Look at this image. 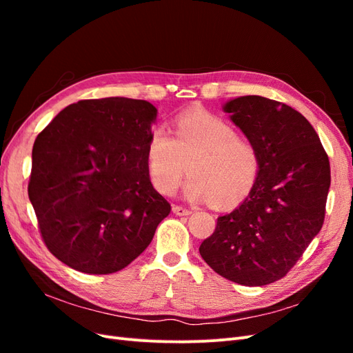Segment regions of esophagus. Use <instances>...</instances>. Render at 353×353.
<instances>
[{
	"label": "esophagus",
	"instance_id": "34e87169",
	"mask_svg": "<svg viewBox=\"0 0 353 353\" xmlns=\"http://www.w3.org/2000/svg\"><path fill=\"white\" fill-rule=\"evenodd\" d=\"M172 210H174L175 215H178V216H187V215H190V213H191L190 209L183 208V206H174Z\"/></svg>",
	"mask_w": 353,
	"mask_h": 353
}]
</instances>
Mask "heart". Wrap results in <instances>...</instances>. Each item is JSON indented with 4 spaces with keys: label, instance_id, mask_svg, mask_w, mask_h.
<instances>
[{
    "label": "heart",
    "instance_id": "heart-1",
    "mask_svg": "<svg viewBox=\"0 0 353 353\" xmlns=\"http://www.w3.org/2000/svg\"><path fill=\"white\" fill-rule=\"evenodd\" d=\"M147 169L154 188L174 194L185 174H191L184 193L194 201L212 200L215 206L236 205L248 196L261 170L253 143L206 112L181 116L174 137L163 125L152 128L145 143Z\"/></svg>",
    "mask_w": 353,
    "mask_h": 353
}]
</instances>
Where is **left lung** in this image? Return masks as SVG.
Here are the masks:
<instances>
[{
  "instance_id": "obj_1",
  "label": "left lung",
  "mask_w": 353,
  "mask_h": 353,
  "mask_svg": "<svg viewBox=\"0 0 353 353\" xmlns=\"http://www.w3.org/2000/svg\"><path fill=\"white\" fill-rule=\"evenodd\" d=\"M222 110L258 148L261 170L249 196L218 218L199 252L223 279L266 285L293 268L323 227L328 156L306 117L284 103L244 95Z\"/></svg>"
}]
</instances>
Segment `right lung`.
Segmentation results:
<instances>
[{"label": "right lung", "instance_id": "1", "mask_svg": "<svg viewBox=\"0 0 353 353\" xmlns=\"http://www.w3.org/2000/svg\"><path fill=\"white\" fill-rule=\"evenodd\" d=\"M156 117L145 100H82L37 137L29 200L48 250L70 268L94 275L123 270L169 215L145 160Z\"/></svg>", "mask_w": 353, "mask_h": 353}]
</instances>
